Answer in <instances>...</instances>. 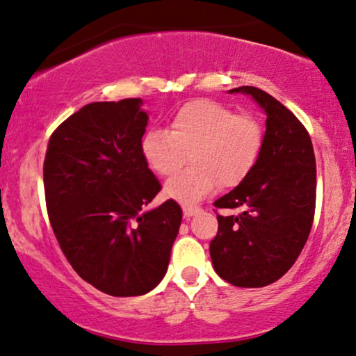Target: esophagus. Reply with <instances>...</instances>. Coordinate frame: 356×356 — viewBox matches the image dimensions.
Returning <instances> with one entry per match:
<instances>
[{"label": "esophagus", "mask_w": 356, "mask_h": 356, "mask_svg": "<svg viewBox=\"0 0 356 356\" xmlns=\"http://www.w3.org/2000/svg\"><path fill=\"white\" fill-rule=\"evenodd\" d=\"M184 217H186L187 220L188 218H192L193 217V215H197V213H199V211H200V209H199V207H184Z\"/></svg>", "instance_id": "obj_1"}]
</instances>
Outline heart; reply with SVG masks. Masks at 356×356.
<instances>
[{
	"label": "heart",
	"mask_w": 356,
	"mask_h": 356,
	"mask_svg": "<svg viewBox=\"0 0 356 356\" xmlns=\"http://www.w3.org/2000/svg\"><path fill=\"white\" fill-rule=\"evenodd\" d=\"M264 129L253 115L213 100H193L175 111L169 129H149L141 139V156L157 175H172L186 163L192 168L170 177L164 186L169 199L192 205L218 186L235 187L258 163Z\"/></svg>",
	"instance_id": "heart-1"
}]
</instances>
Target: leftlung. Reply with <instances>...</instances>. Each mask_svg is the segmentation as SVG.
Masks as SVG:
<instances>
[{"mask_svg": "<svg viewBox=\"0 0 356 356\" xmlns=\"http://www.w3.org/2000/svg\"><path fill=\"white\" fill-rule=\"evenodd\" d=\"M266 115L264 145L245 181L215 202L218 233L210 243L215 273L238 287H263L289 271L307 241L316 211V156L302 123L276 98L238 87Z\"/></svg>", "mask_w": 356, "mask_h": 356, "instance_id": "1", "label": "left lung"}]
</instances>
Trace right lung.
<instances>
[{"instance_id": "add662e5", "label": "right lung", "mask_w": 356, "mask_h": 356, "mask_svg": "<svg viewBox=\"0 0 356 356\" xmlns=\"http://www.w3.org/2000/svg\"><path fill=\"white\" fill-rule=\"evenodd\" d=\"M141 98L95 102L49 139L44 191L52 230L83 281L116 298L163 281L182 222L177 202L146 209L161 184L141 156Z\"/></svg>"}]
</instances>
